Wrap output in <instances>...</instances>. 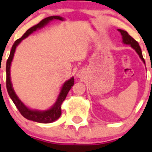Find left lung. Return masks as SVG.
Returning a JSON list of instances; mask_svg holds the SVG:
<instances>
[{"label": "left lung", "instance_id": "1", "mask_svg": "<svg viewBox=\"0 0 152 152\" xmlns=\"http://www.w3.org/2000/svg\"><path fill=\"white\" fill-rule=\"evenodd\" d=\"M118 31H120L121 34L123 43L126 44V45H130V46H132V48L137 51V53H138L140 57L141 58L142 61H144V63H145L144 57H143V55H142L141 49H140V47L139 46V43H138L133 38H132V37L130 36L129 34H128L127 31H123V30L121 29H118Z\"/></svg>", "mask_w": 152, "mask_h": 152}]
</instances>
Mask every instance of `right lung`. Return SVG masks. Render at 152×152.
<instances>
[{
  "label": "right lung",
  "instance_id": "add662e5",
  "mask_svg": "<svg viewBox=\"0 0 152 152\" xmlns=\"http://www.w3.org/2000/svg\"><path fill=\"white\" fill-rule=\"evenodd\" d=\"M53 20H64V19L61 16H50V17L45 18L44 20L36 24L34 27H31L30 29H28L27 31L25 32L23 35L20 39H17L16 41L14 42L12 50H11L10 54L8 58L7 63H6V88H7V91L10 98L12 99V102L15 105V106L17 107V109L20 111V113L22 114L25 118H27L28 120L33 121H36V122L39 123H51L53 122L54 121L60 118V116L61 114V106L62 102L65 99L68 93H69V90L71 89V88L74 84V78L72 77L71 79H69V80H67L65 83L63 84L60 92L58 98H57V101L54 103V105L51 107L50 109H49L47 110H31L28 107L25 106L24 104L23 103L21 100L18 98V96L15 95L14 89L12 88V84L11 82V77H10V67L11 63L12 61L13 57H14V53H15V48L21 42L22 40L26 39L27 36H29L30 34L35 31L36 30L40 29L42 27H43L45 25H46L50 21Z\"/></svg>",
  "mask_w": 152,
  "mask_h": 152
}]
</instances>
